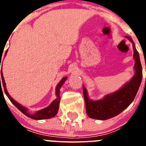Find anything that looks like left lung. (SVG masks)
<instances>
[{"label": "left lung", "instance_id": "1", "mask_svg": "<svg viewBox=\"0 0 146 146\" xmlns=\"http://www.w3.org/2000/svg\"><path fill=\"white\" fill-rule=\"evenodd\" d=\"M132 43L135 59V74L129 82L123 85L119 90L104 96L102 99L94 101L88 97L87 90L82 85L83 95L86 103L88 116L94 119L107 120L116 116L128 108L135 99L138 91L143 78V69L137 50L133 40L130 36H126Z\"/></svg>", "mask_w": 146, "mask_h": 146}]
</instances>
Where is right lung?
Segmentation results:
<instances>
[{"instance_id":"right-lung-1","label":"right lung","mask_w":146,"mask_h":146,"mask_svg":"<svg viewBox=\"0 0 146 146\" xmlns=\"http://www.w3.org/2000/svg\"><path fill=\"white\" fill-rule=\"evenodd\" d=\"M8 52V50H6V52H5L4 57L6 55V53ZM1 58H2V56L1 55ZM0 63H1V60ZM2 66V64H1ZM1 77H0V82H2V84H1L3 85V88H4V91L5 94H6V96H8V98L10 99V101L14 105L16 106V108H18V110H20V111L23 113V114H25L26 116L29 117V118H32V119L34 120H42V119H48V118H53V117L55 116V115L58 113V111L59 109V104H60V89L61 88V86H63V84L64 83L66 80H67L68 77H63L61 79V80L58 82V84L57 85L56 88H55V95L57 96V98L52 102L51 104L49 105L48 107L47 108H43V109L40 110H38L35 113H30L28 112V108H25L24 106L21 105L20 103H18L17 102H16L15 99H13L11 96H10L9 93L7 91V89H6V82H5L4 80V77H3V72H2V68L1 69Z\"/></svg>"}]
</instances>
